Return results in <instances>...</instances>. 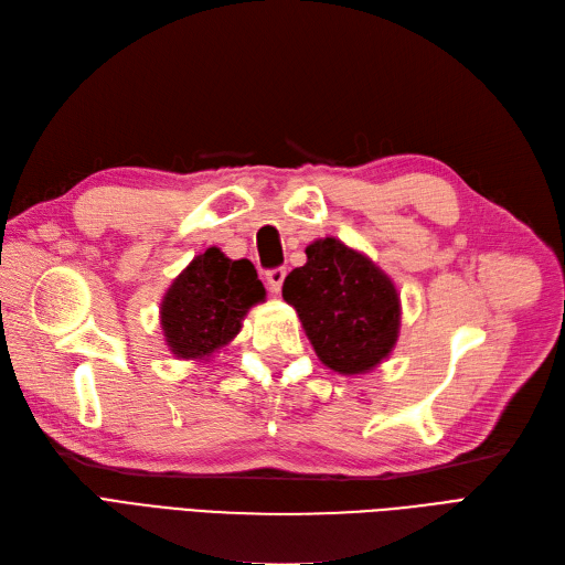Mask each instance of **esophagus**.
I'll return each mask as SVG.
<instances>
[{
	"mask_svg": "<svg viewBox=\"0 0 565 565\" xmlns=\"http://www.w3.org/2000/svg\"><path fill=\"white\" fill-rule=\"evenodd\" d=\"M265 279H267V286H269L271 294H279V290H281V284H284V279H286V269H284V267L269 269L267 275H265Z\"/></svg>",
	"mask_w": 565,
	"mask_h": 565,
	"instance_id": "34e87169",
	"label": "esophagus"
}]
</instances>
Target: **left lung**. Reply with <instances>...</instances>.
<instances>
[{
	"instance_id": "1",
	"label": "left lung",
	"mask_w": 565,
	"mask_h": 565,
	"mask_svg": "<svg viewBox=\"0 0 565 565\" xmlns=\"http://www.w3.org/2000/svg\"><path fill=\"white\" fill-rule=\"evenodd\" d=\"M307 263L284 281V300L296 309L323 366L361 375L385 361L402 329V298L369 256L333 236L305 248Z\"/></svg>"
}]
</instances>
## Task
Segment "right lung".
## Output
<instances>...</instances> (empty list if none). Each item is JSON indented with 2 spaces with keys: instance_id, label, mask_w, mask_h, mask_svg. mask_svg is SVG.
<instances>
[{
  "instance_id": "obj_1",
  "label": "right lung",
  "mask_w": 565,
  "mask_h": 565,
  "mask_svg": "<svg viewBox=\"0 0 565 565\" xmlns=\"http://www.w3.org/2000/svg\"><path fill=\"white\" fill-rule=\"evenodd\" d=\"M265 302V286L250 260H230L206 248L173 279L161 298L159 319L173 356L209 361L236 338L253 305Z\"/></svg>"
}]
</instances>
